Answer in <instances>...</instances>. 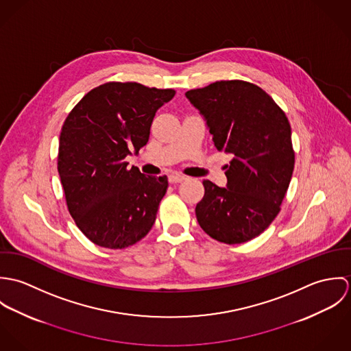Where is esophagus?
Returning <instances> with one entry per match:
<instances>
[{
    "mask_svg": "<svg viewBox=\"0 0 351 351\" xmlns=\"http://www.w3.org/2000/svg\"><path fill=\"white\" fill-rule=\"evenodd\" d=\"M184 180H185V176L178 174V173H173V174L169 176V182L170 184H178V182H181Z\"/></svg>",
    "mask_w": 351,
    "mask_h": 351,
    "instance_id": "34e87169",
    "label": "esophagus"
}]
</instances>
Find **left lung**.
<instances>
[{
  "label": "left lung",
  "instance_id": "obj_1",
  "mask_svg": "<svg viewBox=\"0 0 351 351\" xmlns=\"http://www.w3.org/2000/svg\"><path fill=\"white\" fill-rule=\"evenodd\" d=\"M185 96L206 120L216 149L231 156L227 188L202 181L197 221L219 242H249L276 219L289 188L295 151L288 117L265 90L241 80L217 81Z\"/></svg>",
  "mask_w": 351,
  "mask_h": 351
}]
</instances>
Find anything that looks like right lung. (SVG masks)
Instances as JSON below:
<instances>
[{
  "mask_svg": "<svg viewBox=\"0 0 351 351\" xmlns=\"http://www.w3.org/2000/svg\"><path fill=\"white\" fill-rule=\"evenodd\" d=\"M174 95L138 82H106L66 117L58 173L71 217L95 245L125 249L152 228L167 177L128 169L125 156L147 145L155 112Z\"/></svg>",
  "mask_w": 351,
  "mask_h": 351,
  "instance_id": "1",
  "label": "right lung"
}]
</instances>
